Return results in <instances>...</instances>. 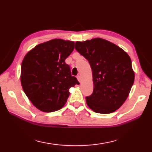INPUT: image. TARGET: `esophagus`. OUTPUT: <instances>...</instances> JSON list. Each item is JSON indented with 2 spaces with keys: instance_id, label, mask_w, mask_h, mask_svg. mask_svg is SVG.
<instances>
[{
  "instance_id": "34e87169",
  "label": "esophagus",
  "mask_w": 152,
  "mask_h": 152,
  "mask_svg": "<svg viewBox=\"0 0 152 152\" xmlns=\"http://www.w3.org/2000/svg\"><path fill=\"white\" fill-rule=\"evenodd\" d=\"M77 79H78V80L79 81V82H81V80H82V78H81V76L78 75V76H77Z\"/></svg>"
}]
</instances>
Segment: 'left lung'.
Wrapping results in <instances>:
<instances>
[{"label":"left lung","instance_id":"8db88e82","mask_svg":"<svg viewBox=\"0 0 152 152\" xmlns=\"http://www.w3.org/2000/svg\"><path fill=\"white\" fill-rule=\"evenodd\" d=\"M76 50L91 65L94 89L86 97L93 111L115 112L121 107L134 82L135 73L129 55L119 46L102 38L76 42Z\"/></svg>","mask_w":152,"mask_h":152}]
</instances>
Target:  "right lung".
<instances>
[{
	"instance_id": "add662e5",
	"label": "right lung",
	"mask_w": 152,
	"mask_h": 152,
	"mask_svg": "<svg viewBox=\"0 0 152 152\" xmlns=\"http://www.w3.org/2000/svg\"><path fill=\"white\" fill-rule=\"evenodd\" d=\"M74 49V42L51 39L36 45L23 60L22 88L31 103L42 111L60 110L66 104L70 88L79 84L65 62Z\"/></svg>"
}]
</instances>
